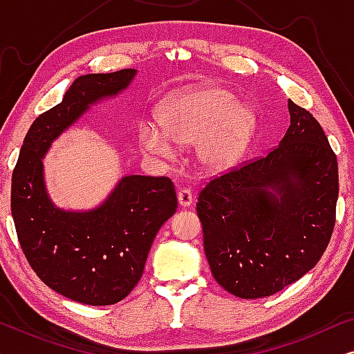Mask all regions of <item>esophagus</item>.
Listing matches in <instances>:
<instances>
[{"label": "esophagus", "instance_id": "1", "mask_svg": "<svg viewBox=\"0 0 354 354\" xmlns=\"http://www.w3.org/2000/svg\"><path fill=\"white\" fill-rule=\"evenodd\" d=\"M177 200H178V205L182 207H187L190 206L193 203V193L192 190H188V188H180L177 193Z\"/></svg>", "mask_w": 354, "mask_h": 354}]
</instances>
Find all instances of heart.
I'll list each match as a JSON object with an SVG mask.
<instances>
[{"label": "heart", "instance_id": "obj_1", "mask_svg": "<svg viewBox=\"0 0 354 354\" xmlns=\"http://www.w3.org/2000/svg\"><path fill=\"white\" fill-rule=\"evenodd\" d=\"M159 122L140 125L138 142L158 156L172 153V142L193 145L200 166L207 172L234 167L253 142L258 118L229 90L201 85L177 91L159 106Z\"/></svg>", "mask_w": 354, "mask_h": 354}]
</instances>
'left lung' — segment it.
I'll list each match as a JSON object with an SVG mask.
<instances>
[{"instance_id": "left-lung-1", "label": "left lung", "mask_w": 354, "mask_h": 354, "mask_svg": "<svg viewBox=\"0 0 354 354\" xmlns=\"http://www.w3.org/2000/svg\"><path fill=\"white\" fill-rule=\"evenodd\" d=\"M290 125L264 158L214 178L196 212L212 277L243 299L309 272L335 225L338 164L321 124L288 100Z\"/></svg>"}]
</instances>
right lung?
Listing matches in <instances>:
<instances>
[{
	"mask_svg": "<svg viewBox=\"0 0 354 354\" xmlns=\"http://www.w3.org/2000/svg\"><path fill=\"white\" fill-rule=\"evenodd\" d=\"M135 75L122 69L77 77L61 103L33 120L12 172L11 212L28 264L51 290L91 306L119 303L138 283L154 236L177 211L176 188L167 177L124 176L93 209H64L48 195L43 158L91 106L122 93Z\"/></svg>",
	"mask_w": 354,
	"mask_h": 354,
	"instance_id": "add662e5",
	"label": "right lung"
}]
</instances>
